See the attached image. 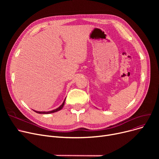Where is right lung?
Instances as JSON below:
<instances>
[{
  "mask_svg": "<svg viewBox=\"0 0 159 159\" xmlns=\"http://www.w3.org/2000/svg\"><path fill=\"white\" fill-rule=\"evenodd\" d=\"M65 100H66V98L64 99V102H62V104L59 107L56 108V109H55V110H52V111H35V110H33V111H35V112L37 113H39V114H49V113H55V112L58 111H60L61 110H62V107H64V103H65Z\"/></svg>",
  "mask_w": 159,
  "mask_h": 159,
  "instance_id": "obj_1",
  "label": "right lung"
}]
</instances>
